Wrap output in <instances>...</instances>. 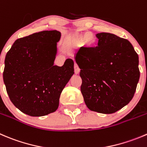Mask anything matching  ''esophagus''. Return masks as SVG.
<instances>
[{"mask_svg": "<svg viewBox=\"0 0 147 147\" xmlns=\"http://www.w3.org/2000/svg\"><path fill=\"white\" fill-rule=\"evenodd\" d=\"M74 69H75V73L78 74L80 72V68L78 67V65H77L76 63H75V65H74Z\"/></svg>", "mask_w": 147, "mask_h": 147, "instance_id": "obj_1", "label": "esophagus"}]
</instances>
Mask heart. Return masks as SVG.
Instances as JSON below:
<instances>
[{"label": "heart", "mask_w": 147, "mask_h": 147, "mask_svg": "<svg viewBox=\"0 0 147 147\" xmlns=\"http://www.w3.org/2000/svg\"><path fill=\"white\" fill-rule=\"evenodd\" d=\"M91 37H92V36L90 34H87L84 36V39H90Z\"/></svg>", "instance_id": "1"}]
</instances>
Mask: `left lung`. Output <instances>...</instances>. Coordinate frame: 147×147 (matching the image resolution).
<instances>
[{
	"label": "left lung",
	"instance_id": "obj_1",
	"mask_svg": "<svg viewBox=\"0 0 147 147\" xmlns=\"http://www.w3.org/2000/svg\"><path fill=\"white\" fill-rule=\"evenodd\" d=\"M96 36L98 46L82 47L75 59L88 108L110 114L127 105L134 95L140 77L139 56L127 39L105 32Z\"/></svg>",
	"mask_w": 147,
	"mask_h": 147
}]
</instances>
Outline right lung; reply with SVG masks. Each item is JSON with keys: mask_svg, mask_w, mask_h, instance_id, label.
<instances>
[{"mask_svg": "<svg viewBox=\"0 0 147 147\" xmlns=\"http://www.w3.org/2000/svg\"><path fill=\"white\" fill-rule=\"evenodd\" d=\"M59 31H43L15 41L5 55L3 81L14 105L31 116L56 111L61 92L74 74V62L54 65Z\"/></svg>", "mask_w": 147, "mask_h": 147, "instance_id": "1", "label": "right lung"}]
</instances>
